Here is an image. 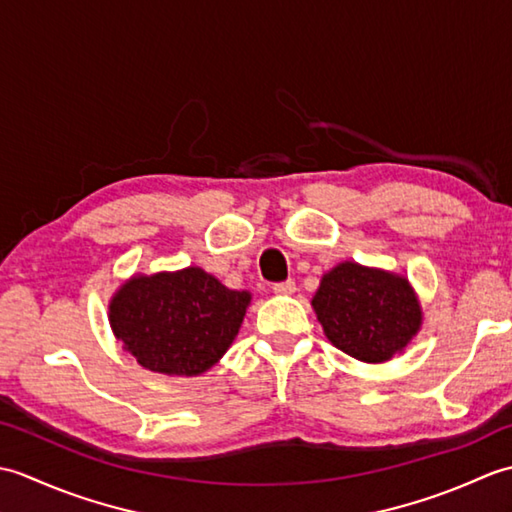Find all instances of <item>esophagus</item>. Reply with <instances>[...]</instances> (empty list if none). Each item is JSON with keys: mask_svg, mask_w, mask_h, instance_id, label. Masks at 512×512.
<instances>
[{"mask_svg": "<svg viewBox=\"0 0 512 512\" xmlns=\"http://www.w3.org/2000/svg\"><path fill=\"white\" fill-rule=\"evenodd\" d=\"M273 290L277 292V295H292V292L297 290V286H295V281L288 279V281H281V284H275Z\"/></svg>", "mask_w": 512, "mask_h": 512, "instance_id": "obj_1", "label": "esophagus"}]
</instances>
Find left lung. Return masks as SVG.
Returning a JSON list of instances; mask_svg holds the SVG:
<instances>
[{
    "label": "left lung",
    "instance_id": "obj_1",
    "mask_svg": "<svg viewBox=\"0 0 512 512\" xmlns=\"http://www.w3.org/2000/svg\"><path fill=\"white\" fill-rule=\"evenodd\" d=\"M312 308L328 341L363 363H387L422 328V306L405 275L341 262L321 277Z\"/></svg>",
    "mask_w": 512,
    "mask_h": 512
}]
</instances>
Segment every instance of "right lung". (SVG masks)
<instances>
[{"instance_id": "1", "label": "right lung", "mask_w": 512, "mask_h": 512, "mask_svg": "<svg viewBox=\"0 0 512 512\" xmlns=\"http://www.w3.org/2000/svg\"><path fill=\"white\" fill-rule=\"evenodd\" d=\"M248 290H231L200 266L136 273L110 299V328L140 367L200 376L220 361L242 328Z\"/></svg>"}]
</instances>
